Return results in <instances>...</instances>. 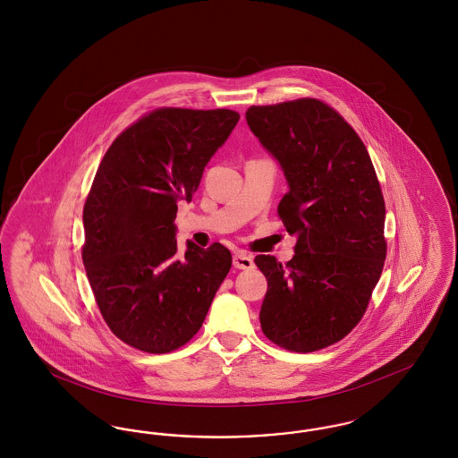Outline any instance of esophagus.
<instances>
[{"mask_svg": "<svg viewBox=\"0 0 458 458\" xmlns=\"http://www.w3.org/2000/svg\"><path fill=\"white\" fill-rule=\"evenodd\" d=\"M233 266L237 269H252L254 267V258L247 252H237L233 256Z\"/></svg>", "mask_w": 458, "mask_h": 458, "instance_id": "obj_1", "label": "esophagus"}]
</instances>
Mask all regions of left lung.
<instances>
[{
  "label": "left lung",
  "instance_id": "1",
  "mask_svg": "<svg viewBox=\"0 0 458 458\" xmlns=\"http://www.w3.org/2000/svg\"><path fill=\"white\" fill-rule=\"evenodd\" d=\"M245 120L284 172L278 215L297 239L284 266L254 259L267 280L262 331L286 350L325 349L360 321L386 258L385 199L369 153L318 99L250 106Z\"/></svg>",
  "mask_w": 458,
  "mask_h": 458
}]
</instances>
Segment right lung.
I'll use <instances>...</instances> for the list:
<instances>
[{"instance_id": "obj_1", "label": "right lung", "mask_w": 458, "mask_h": 458, "mask_svg": "<svg viewBox=\"0 0 458 458\" xmlns=\"http://www.w3.org/2000/svg\"><path fill=\"white\" fill-rule=\"evenodd\" d=\"M239 120L232 109H156L114 139L98 168L82 261L106 325L133 349L185 345L232 267L221 243L189 240L182 254L174 218Z\"/></svg>"}]
</instances>
